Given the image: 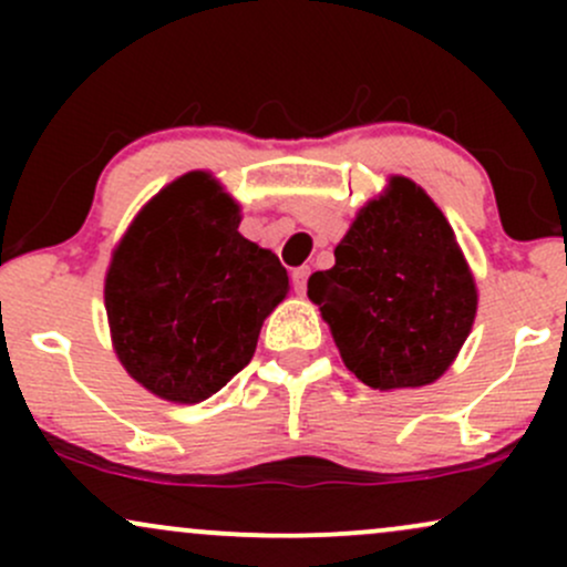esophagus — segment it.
<instances>
[{
	"label": "esophagus",
	"instance_id": "1",
	"mask_svg": "<svg viewBox=\"0 0 567 567\" xmlns=\"http://www.w3.org/2000/svg\"><path fill=\"white\" fill-rule=\"evenodd\" d=\"M309 275H311L309 266H298V269H292V288H296L298 296H303V292H306V282H309Z\"/></svg>",
	"mask_w": 567,
	"mask_h": 567
}]
</instances>
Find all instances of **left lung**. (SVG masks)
<instances>
[{
	"instance_id": "left-lung-1",
	"label": "left lung",
	"mask_w": 567,
	"mask_h": 567,
	"mask_svg": "<svg viewBox=\"0 0 567 567\" xmlns=\"http://www.w3.org/2000/svg\"><path fill=\"white\" fill-rule=\"evenodd\" d=\"M309 298L343 365L381 392L437 381L477 315V288L451 224L402 175L357 213L333 269L309 277Z\"/></svg>"
}]
</instances>
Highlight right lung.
Segmentation results:
<instances>
[{
	"mask_svg": "<svg viewBox=\"0 0 567 567\" xmlns=\"http://www.w3.org/2000/svg\"><path fill=\"white\" fill-rule=\"evenodd\" d=\"M239 205L210 173H186L148 202L106 271V315L120 362L171 402L207 400L252 360L288 271L245 239Z\"/></svg>",
	"mask_w": 567,
	"mask_h": 567,
	"instance_id": "obj_1",
	"label": "right lung"
}]
</instances>
